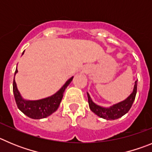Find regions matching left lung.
<instances>
[{"label": "left lung", "instance_id": "8db88e82", "mask_svg": "<svg viewBox=\"0 0 152 152\" xmlns=\"http://www.w3.org/2000/svg\"><path fill=\"white\" fill-rule=\"evenodd\" d=\"M136 91H137V80L135 82L133 91L131 93V95L124 101L115 104L113 106H110V107H101L95 104L92 102L89 94L87 93L89 108L91 109L93 113H95L96 115L102 118L108 120H117V119L125 115L131 108L134 100L136 98Z\"/></svg>", "mask_w": 152, "mask_h": 152}]
</instances>
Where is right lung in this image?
<instances>
[{"instance_id": "right-lung-1", "label": "right lung", "mask_w": 152, "mask_h": 152, "mask_svg": "<svg viewBox=\"0 0 152 152\" xmlns=\"http://www.w3.org/2000/svg\"><path fill=\"white\" fill-rule=\"evenodd\" d=\"M23 54H24V51L23 52ZM18 70L16 69L14 78ZM73 77H71L70 79H68L66 83L63 86L62 88L59 91H57L54 95L43 98V99L36 100V101H28V100L23 99L20 95V91L17 89L16 82L13 79V91L14 94L16 105L24 114L30 118L37 119V120L45 118L57 110L64 96V91L71 83V81L73 80Z\"/></svg>"}]
</instances>
